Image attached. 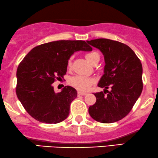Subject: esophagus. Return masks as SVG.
<instances>
[{"label": "esophagus", "mask_w": 158, "mask_h": 158, "mask_svg": "<svg viewBox=\"0 0 158 158\" xmlns=\"http://www.w3.org/2000/svg\"><path fill=\"white\" fill-rule=\"evenodd\" d=\"M77 94H78V95H83V96H84V95H86V92H77Z\"/></svg>", "instance_id": "obj_1"}]
</instances>
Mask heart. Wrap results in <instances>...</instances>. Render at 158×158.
Masks as SVG:
<instances>
[{
    "label": "heart",
    "mask_w": 158,
    "mask_h": 158,
    "mask_svg": "<svg viewBox=\"0 0 158 158\" xmlns=\"http://www.w3.org/2000/svg\"><path fill=\"white\" fill-rule=\"evenodd\" d=\"M85 57L89 62L93 64L94 61L97 58H99V55L97 52H91L85 55ZM68 67H71L72 66V58H69L67 63ZM94 80L90 77L83 75H75L70 77L69 80V83L75 88L76 89L80 91H87L90 88V86L93 84Z\"/></svg>",
    "instance_id": "heart-1"
}]
</instances>
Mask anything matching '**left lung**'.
Returning a JSON list of instances; mask_svg holds the SVG:
<instances>
[{"mask_svg": "<svg viewBox=\"0 0 158 158\" xmlns=\"http://www.w3.org/2000/svg\"><path fill=\"white\" fill-rule=\"evenodd\" d=\"M104 55V75L98 86L111 91L94 93L96 102L89 113L96 121L111 123L123 119L143 90V68L140 59L129 46L116 40L99 38L87 41Z\"/></svg>", "mask_w": 158, "mask_h": 158, "instance_id": "8db88e82", "label": "left lung"}]
</instances>
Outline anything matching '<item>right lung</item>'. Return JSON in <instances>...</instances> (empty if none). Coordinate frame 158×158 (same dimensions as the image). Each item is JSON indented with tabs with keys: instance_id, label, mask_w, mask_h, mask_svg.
Returning <instances> with one entry per match:
<instances>
[{
	"instance_id": "right-lung-1",
	"label": "right lung",
	"mask_w": 158,
	"mask_h": 158,
	"mask_svg": "<svg viewBox=\"0 0 158 158\" xmlns=\"http://www.w3.org/2000/svg\"><path fill=\"white\" fill-rule=\"evenodd\" d=\"M92 51L83 40H57L35 46L24 57L17 69L16 94L26 111L35 120L57 123L69 114L77 98L73 87L66 86L55 93L52 83L64 79L69 57L75 52Z\"/></svg>"
}]
</instances>
